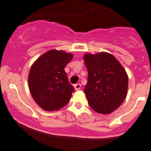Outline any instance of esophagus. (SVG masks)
I'll return each instance as SVG.
<instances>
[{"instance_id":"1","label":"esophagus","mask_w":151,"mask_h":151,"mask_svg":"<svg viewBox=\"0 0 151 151\" xmlns=\"http://www.w3.org/2000/svg\"><path fill=\"white\" fill-rule=\"evenodd\" d=\"M74 88H75L76 91H79V90L81 88V84L80 83H77V84H75L74 85Z\"/></svg>"}]
</instances>
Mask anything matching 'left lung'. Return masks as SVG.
I'll list each match as a JSON object with an SVG mask.
<instances>
[{
    "instance_id": "8db88e82",
    "label": "left lung",
    "mask_w": 151,
    "mask_h": 151,
    "mask_svg": "<svg viewBox=\"0 0 151 151\" xmlns=\"http://www.w3.org/2000/svg\"><path fill=\"white\" fill-rule=\"evenodd\" d=\"M88 69L85 93L88 104L98 113L109 114L124 101L129 78L118 60L108 52L84 55Z\"/></svg>"
}]
</instances>
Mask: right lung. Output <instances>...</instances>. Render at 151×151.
<instances>
[{
	"label": "right lung",
	"mask_w": 151,
	"mask_h": 151,
	"mask_svg": "<svg viewBox=\"0 0 151 151\" xmlns=\"http://www.w3.org/2000/svg\"><path fill=\"white\" fill-rule=\"evenodd\" d=\"M73 55L52 50L33 63L28 75V86L36 103L46 111L58 110L67 104L74 88L64 68Z\"/></svg>",
	"instance_id": "right-lung-1"
}]
</instances>
